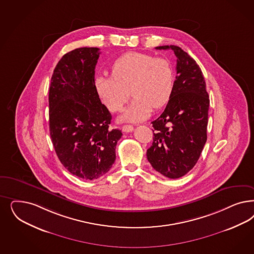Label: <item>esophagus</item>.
<instances>
[{"mask_svg":"<svg viewBox=\"0 0 254 254\" xmlns=\"http://www.w3.org/2000/svg\"><path fill=\"white\" fill-rule=\"evenodd\" d=\"M122 129L125 132H131L133 130V126L132 125H129V124H125V125L122 126Z\"/></svg>","mask_w":254,"mask_h":254,"instance_id":"obj_1","label":"esophagus"}]
</instances>
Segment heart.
I'll return each instance as SVG.
<instances>
[{"mask_svg": "<svg viewBox=\"0 0 254 254\" xmlns=\"http://www.w3.org/2000/svg\"><path fill=\"white\" fill-rule=\"evenodd\" d=\"M100 98L112 112L122 110L131 90L133 97L123 116V121L141 122L152 108L167 103L174 87V71L170 62L141 52H129L117 59L112 75H100L95 80Z\"/></svg>", "mask_w": 254, "mask_h": 254, "instance_id": "obj_1", "label": "heart"}]
</instances>
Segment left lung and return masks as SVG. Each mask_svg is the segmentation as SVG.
<instances>
[{
    "instance_id": "8db88e82",
    "label": "left lung",
    "mask_w": 254,
    "mask_h": 254,
    "mask_svg": "<svg viewBox=\"0 0 254 254\" xmlns=\"http://www.w3.org/2000/svg\"><path fill=\"white\" fill-rule=\"evenodd\" d=\"M177 76L162 115L152 122L153 142L147 158L157 172L179 179L193 168L206 142L209 97L205 78L196 62L177 46Z\"/></svg>"
}]
</instances>
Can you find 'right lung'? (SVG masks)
<instances>
[{
  "label": "right lung",
  "mask_w": 254,
  "mask_h": 254,
  "mask_svg": "<svg viewBox=\"0 0 254 254\" xmlns=\"http://www.w3.org/2000/svg\"><path fill=\"white\" fill-rule=\"evenodd\" d=\"M98 48L75 49L59 61L49 87V131L61 163L74 176L96 180L116 160L122 131L109 129L112 116L95 87Z\"/></svg>",
  "instance_id": "1"
}]
</instances>
